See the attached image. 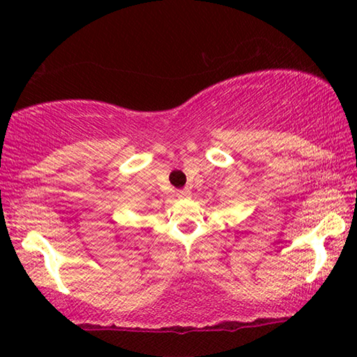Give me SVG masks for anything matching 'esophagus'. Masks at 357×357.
Listing matches in <instances>:
<instances>
[{
	"instance_id": "1",
	"label": "esophagus",
	"mask_w": 357,
	"mask_h": 357,
	"mask_svg": "<svg viewBox=\"0 0 357 357\" xmlns=\"http://www.w3.org/2000/svg\"><path fill=\"white\" fill-rule=\"evenodd\" d=\"M178 198H189L190 197V190L189 189H183V190H178Z\"/></svg>"
}]
</instances>
